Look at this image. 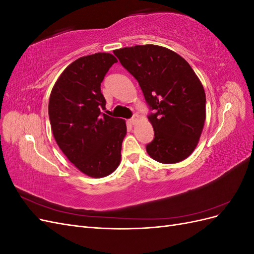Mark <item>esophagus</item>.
I'll return each mask as SVG.
<instances>
[{"instance_id":"esophagus-1","label":"esophagus","mask_w":254,"mask_h":254,"mask_svg":"<svg viewBox=\"0 0 254 254\" xmlns=\"http://www.w3.org/2000/svg\"><path fill=\"white\" fill-rule=\"evenodd\" d=\"M139 120H140V118H139V115L137 114H134L133 117L129 120V122H130V124H132V125H134V124H136L137 122H139Z\"/></svg>"}]
</instances>
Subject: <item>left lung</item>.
Listing matches in <instances>:
<instances>
[{
  "mask_svg": "<svg viewBox=\"0 0 254 254\" xmlns=\"http://www.w3.org/2000/svg\"><path fill=\"white\" fill-rule=\"evenodd\" d=\"M139 82L155 137L146 145L160 163L173 164L194 151L205 121V93L193 68L178 54L153 44L113 51Z\"/></svg>",
  "mask_w": 254,
  "mask_h": 254,
  "instance_id": "obj_1",
  "label": "left lung"
}]
</instances>
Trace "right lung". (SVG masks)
Masks as SVG:
<instances>
[{"mask_svg": "<svg viewBox=\"0 0 254 254\" xmlns=\"http://www.w3.org/2000/svg\"><path fill=\"white\" fill-rule=\"evenodd\" d=\"M112 54L83 56L65 67L49 102L52 131L59 148L78 170L93 178L112 174L121 162L124 120L103 113L101 83L113 64Z\"/></svg>", "mask_w": 254, "mask_h": 254, "instance_id": "add662e5", "label": "right lung"}]
</instances>
